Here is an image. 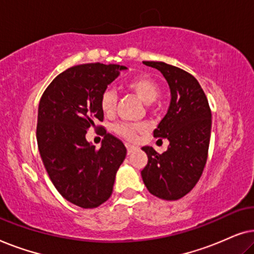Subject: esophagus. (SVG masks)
I'll return each instance as SVG.
<instances>
[{"label":"esophagus","mask_w":254,"mask_h":254,"mask_svg":"<svg viewBox=\"0 0 254 254\" xmlns=\"http://www.w3.org/2000/svg\"><path fill=\"white\" fill-rule=\"evenodd\" d=\"M126 148H127V152H128V155H130L131 152H133L134 150H136V147H134V145H131V144H129V143H126Z\"/></svg>","instance_id":"esophagus-1"}]
</instances>
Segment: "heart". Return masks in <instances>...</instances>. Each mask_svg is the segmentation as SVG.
I'll list each match as a JSON object with an SVG mask.
<instances>
[{
	"label": "heart",
	"instance_id": "obj_1",
	"mask_svg": "<svg viewBox=\"0 0 254 254\" xmlns=\"http://www.w3.org/2000/svg\"><path fill=\"white\" fill-rule=\"evenodd\" d=\"M126 88L136 95L142 102L145 104L154 103L159 95L158 83L155 81L154 78L149 77V76H137L130 81L127 82ZM117 105V96L112 90L107 89L102 93L100 97V109L106 116H111L113 114L114 110H116ZM144 129L143 126L141 125H133L127 123H121L114 126V131L119 134L120 136L129 141L136 140L138 133H141Z\"/></svg>",
	"mask_w": 254,
	"mask_h": 254
}]
</instances>
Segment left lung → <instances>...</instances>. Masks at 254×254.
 I'll list each match as a JSON object with an SVG mask.
<instances>
[{"mask_svg": "<svg viewBox=\"0 0 254 254\" xmlns=\"http://www.w3.org/2000/svg\"><path fill=\"white\" fill-rule=\"evenodd\" d=\"M143 64L162 72L171 100L165 117L154 130L155 137L168 138V150L159 155L152 147L142 148L148 164L141 176L152 195L178 200L196 185L206 165L211 129L209 104L199 82L187 71L165 62Z\"/></svg>", "mask_w": 254, "mask_h": 254, "instance_id": "left-lung-1", "label": "left lung"}]
</instances>
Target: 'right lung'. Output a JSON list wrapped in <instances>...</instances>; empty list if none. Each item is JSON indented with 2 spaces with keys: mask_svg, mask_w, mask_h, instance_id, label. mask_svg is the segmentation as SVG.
Masks as SVG:
<instances>
[{
  "mask_svg": "<svg viewBox=\"0 0 254 254\" xmlns=\"http://www.w3.org/2000/svg\"><path fill=\"white\" fill-rule=\"evenodd\" d=\"M126 69L99 62L74 65L41 96L37 142L45 169L59 193L85 209L109 200L126 157V147L113 135L105 134L99 149L85 138L89 128L104 119L102 93Z\"/></svg>",
  "mask_w": 254,
  "mask_h": 254,
  "instance_id": "obj_1",
  "label": "right lung"
}]
</instances>
